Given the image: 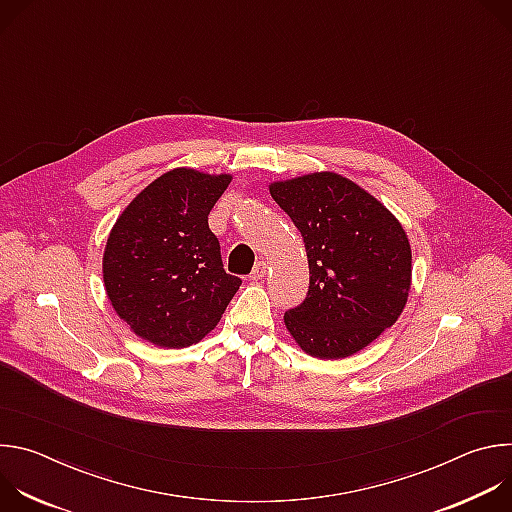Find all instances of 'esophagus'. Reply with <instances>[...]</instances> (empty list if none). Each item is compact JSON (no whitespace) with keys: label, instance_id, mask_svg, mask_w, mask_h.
<instances>
[{"label":"esophagus","instance_id":"obj_1","mask_svg":"<svg viewBox=\"0 0 512 512\" xmlns=\"http://www.w3.org/2000/svg\"><path fill=\"white\" fill-rule=\"evenodd\" d=\"M267 269H269V267H267V263H265V261H257V263H255V267H253L251 277H253V279H263V277L267 275Z\"/></svg>","mask_w":512,"mask_h":512}]
</instances>
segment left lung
<instances>
[{
    "label": "left lung",
    "mask_w": 512,
    "mask_h": 512,
    "mask_svg": "<svg viewBox=\"0 0 512 512\" xmlns=\"http://www.w3.org/2000/svg\"><path fill=\"white\" fill-rule=\"evenodd\" d=\"M302 233L310 289L285 312L298 346L336 360L369 346L401 316L411 289V245L395 214L336 172L269 184Z\"/></svg>",
    "instance_id": "left-lung-1"
}]
</instances>
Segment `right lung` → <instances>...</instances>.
I'll list each match as a JSON object with an SVG mask.
<instances>
[{"instance_id":"right-lung-1","label":"right lung","mask_w":512,"mask_h":512,"mask_svg":"<svg viewBox=\"0 0 512 512\" xmlns=\"http://www.w3.org/2000/svg\"><path fill=\"white\" fill-rule=\"evenodd\" d=\"M231 174L174 168L119 214L103 253L115 314L160 348H186L221 322L241 279L223 267L208 214Z\"/></svg>"}]
</instances>
